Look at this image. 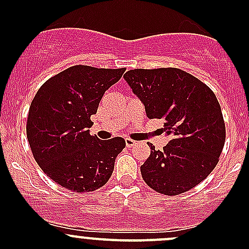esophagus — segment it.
<instances>
[{
  "mask_svg": "<svg viewBox=\"0 0 249 249\" xmlns=\"http://www.w3.org/2000/svg\"><path fill=\"white\" fill-rule=\"evenodd\" d=\"M125 144H126L127 148H131V147H134L135 144H136V142H135V141L131 140V139H126V140H125Z\"/></svg>",
  "mask_w": 249,
  "mask_h": 249,
  "instance_id": "obj_1",
  "label": "esophagus"
}]
</instances>
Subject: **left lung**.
Returning <instances> with one entry per match:
<instances>
[{"mask_svg": "<svg viewBox=\"0 0 249 249\" xmlns=\"http://www.w3.org/2000/svg\"><path fill=\"white\" fill-rule=\"evenodd\" d=\"M124 79L144 105L149 119H164L171 137L162 150L149 143L142 178L164 195L182 194L202 182L218 164L225 124L214 92L179 69L130 70Z\"/></svg>", "mask_w": 249, "mask_h": 249, "instance_id": "1", "label": "left lung"}]
</instances>
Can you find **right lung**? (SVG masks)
I'll return each instance as SVG.
<instances>
[{
    "label": "right lung",
    "mask_w": 249,
    "mask_h": 249,
    "mask_svg": "<svg viewBox=\"0 0 249 249\" xmlns=\"http://www.w3.org/2000/svg\"><path fill=\"white\" fill-rule=\"evenodd\" d=\"M124 72L77 65L49 78L35 95L27 140L39 167L61 187L80 194L108 182L125 141L91 136L90 117Z\"/></svg>",
    "instance_id": "right-lung-1"
}]
</instances>
